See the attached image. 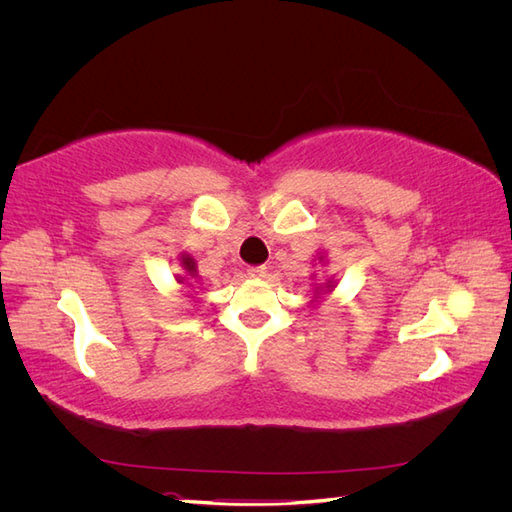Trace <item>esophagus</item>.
Masks as SVG:
<instances>
[{"label":"esophagus","instance_id":"34e87169","mask_svg":"<svg viewBox=\"0 0 512 512\" xmlns=\"http://www.w3.org/2000/svg\"><path fill=\"white\" fill-rule=\"evenodd\" d=\"M247 275H250V277H265L267 275V267H262V265L247 267Z\"/></svg>","mask_w":512,"mask_h":512}]
</instances>
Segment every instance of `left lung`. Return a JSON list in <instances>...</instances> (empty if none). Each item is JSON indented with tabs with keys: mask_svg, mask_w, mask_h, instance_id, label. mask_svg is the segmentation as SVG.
Masks as SVG:
<instances>
[{
	"mask_svg": "<svg viewBox=\"0 0 512 512\" xmlns=\"http://www.w3.org/2000/svg\"><path fill=\"white\" fill-rule=\"evenodd\" d=\"M320 260H322V256H320ZM331 288H333V280H327V284H320V286H316V294H314V297L318 299L322 290H327V292H329Z\"/></svg>",
	"mask_w": 512,
	"mask_h": 512,
	"instance_id": "left-lung-1",
	"label": "left lung"
}]
</instances>
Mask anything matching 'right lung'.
I'll return each mask as SVG.
<instances>
[{
    "label": "right lung",
    "mask_w": 512,
    "mask_h": 512,
    "mask_svg": "<svg viewBox=\"0 0 512 512\" xmlns=\"http://www.w3.org/2000/svg\"><path fill=\"white\" fill-rule=\"evenodd\" d=\"M179 262H181V269H183V273H185V275H179V282H181V284H183V282H192V280H198L196 262H194V258H192L190 254H181Z\"/></svg>",
    "instance_id": "add662e5"
}]
</instances>
